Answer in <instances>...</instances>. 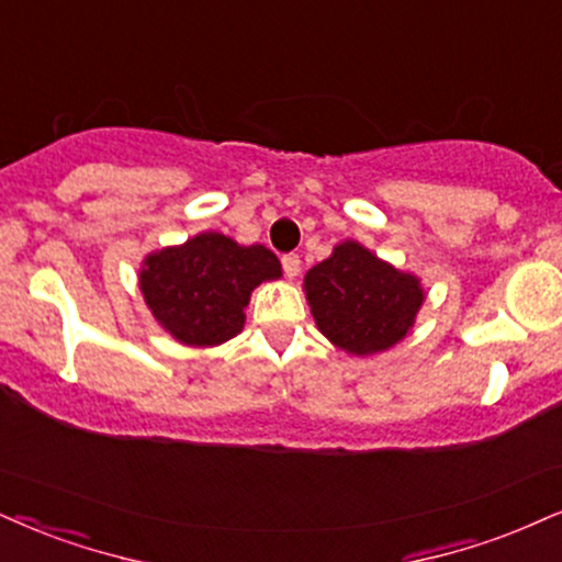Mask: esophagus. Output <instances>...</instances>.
<instances>
[{
	"label": "esophagus",
	"mask_w": 562,
	"mask_h": 562,
	"mask_svg": "<svg viewBox=\"0 0 562 562\" xmlns=\"http://www.w3.org/2000/svg\"><path fill=\"white\" fill-rule=\"evenodd\" d=\"M281 266H283V273L289 276V279H296V276H300V270H302V260H300V255H283L281 258Z\"/></svg>",
	"instance_id": "34e87169"
}]
</instances>
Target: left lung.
<instances>
[{"label":"left lung","mask_w":562,"mask_h":562,"mask_svg":"<svg viewBox=\"0 0 562 562\" xmlns=\"http://www.w3.org/2000/svg\"><path fill=\"white\" fill-rule=\"evenodd\" d=\"M317 328L349 355L391 349L414 325L425 302L419 281L378 260L357 241H344L304 276Z\"/></svg>","instance_id":"left-lung-1"}]
</instances>
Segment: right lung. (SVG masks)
Instances as JSON below:
<instances>
[{"label": "right lung", "mask_w": 562, "mask_h": 562, "mask_svg": "<svg viewBox=\"0 0 562 562\" xmlns=\"http://www.w3.org/2000/svg\"><path fill=\"white\" fill-rule=\"evenodd\" d=\"M279 276L281 262L270 249L239 247L224 234L205 232L182 247L148 255L140 292L177 341L216 346L241 330L249 292Z\"/></svg>", "instance_id": "right-lung-1"}]
</instances>
